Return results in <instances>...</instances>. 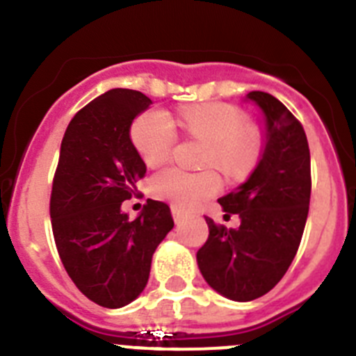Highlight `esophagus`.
Returning <instances> with one entry per match:
<instances>
[{
    "label": "esophagus",
    "instance_id": "34e87169",
    "mask_svg": "<svg viewBox=\"0 0 356 356\" xmlns=\"http://www.w3.org/2000/svg\"><path fill=\"white\" fill-rule=\"evenodd\" d=\"M171 212H172V217H175V221H176V222H180L181 219H184V217H185V212L180 209V207H175V205H172V207H171Z\"/></svg>",
    "mask_w": 356,
    "mask_h": 356
}]
</instances>
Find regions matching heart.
Listing matches in <instances>:
<instances>
[{
    "label": "heart",
    "mask_w": 356,
    "mask_h": 356,
    "mask_svg": "<svg viewBox=\"0 0 356 356\" xmlns=\"http://www.w3.org/2000/svg\"><path fill=\"white\" fill-rule=\"evenodd\" d=\"M178 121L191 137L210 144L207 165L221 168L228 175H241L257 162L260 153V134L244 124V115L237 108L222 103L184 106ZM178 134L171 115L163 110H147L135 119L131 140L140 159L156 168L171 156ZM221 187L213 171H185L168 168L151 178L149 191L159 200L169 201L180 209H191L201 200L212 196Z\"/></svg>",
    "instance_id": "b5f03b06"
}]
</instances>
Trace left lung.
I'll list each match as a JSON object with an SVG mask.
<instances>
[{
    "mask_svg": "<svg viewBox=\"0 0 356 356\" xmlns=\"http://www.w3.org/2000/svg\"><path fill=\"white\" fill-rule=\"evenodd\" d=\"M264 115L262 153L244 184L219 197L225 217L237 213L238 228L205 217L209 238L197 251L207 284L234 301L267 294L284 278L300 248L310 205V149L301 122L271 94H246Z\"/></svg>",
    "mask_w": 356,
    "mask_h": 356,
    "instance_id": "8db88e82",
    "label": "left lung"
}]
</instances>
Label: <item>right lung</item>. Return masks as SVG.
I'll return each instance as SVG.
<instances>
[{
  "label": "right lung",
  "instance_id": "add662e5",
  "mask_svg": "<svg viewBox=\"0 0 356 356\" xmlns=\"http://www.w3.org/2000/svg\"><path fill=\"white\" fill-rule=\"evenodd\" d=\"M149 105L131 89H112L85 105L65 130L53 178L49 216L62 264L74 285L105 308L139 298L153 253L175 226L162 201L147 200L135 219L121 210L146 175L130 128Z\"/></svg>",
  "mask_w": 356,
  "mask_h": 356
}]
</instances>
